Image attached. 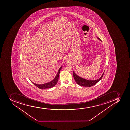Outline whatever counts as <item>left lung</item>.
<instances>
[{"label":"left lung","mask_w":130,"mask_h":130,"mask_svg":"<svg viewBox=\"0 0 130 130\" xmlns=\"http://www.w3.org/2000/svg\"><path fill=\"white\" fill-rule=\"evenodd\" d=\"M99 40H101V39L99 38H97ZM104 73L101 76V77L99 79L96 80H88L86 79H84V78H81L80 76H78V75H77L76 73L73 71V76H74V79L75 80V81L77 83V84H78L81 86L87 87H90L92 86H94V85L98 82L99 80H100L101 78H102L103 76L104 75Z\"/></svg>","instance_id":"1"}]
</instances>
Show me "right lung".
<instances>
[{
    "label": "right lung",
    "mask_w": 130,
    "mask_h": 130,
    "mask_svg": "<svg viewBox=\"0 0 130 130\" xmlns=\"http://www.w3.org/2000/svg\"><path fill=\"white\" fill-rule=\"evenodd\" d=\"M62 66H61L60 67V68H59V70H58V73L56 74V76H55L54 78L52 81H50L49 82L47 83H45V84H35V83L32 82L34 85H35V86H37L38 88L40 89L50 88H52L56 84L57 82L58 81L60 72V70L62 69Z\"/></svg>",
    "instance_id": "right-lung-1"
}]
</instances>
